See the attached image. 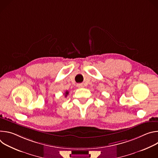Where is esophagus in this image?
Masks as SVG:
<instances>
[{
    "instance_id": "obj_1",
    "label": "esophagus",
    "mask_w": 158,
    "mask_h": 158,
    "mask_svg": "<svg viewBox=\"0 0 158 158\" xmlns=\"http://www.w3.org/2000/svg\"><path fill=\"white\" fill-rule=\"evenodd\" d=\"M77 86H78L79 87H83V85H82V84H78Z\"/></svg>"
}]
</instances>
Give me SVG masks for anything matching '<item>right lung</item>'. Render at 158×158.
Segmentation results:
<instances>
[{"label": "right lung", "instance_id": "right-lung-1", "mask_svg": "<svg viewBox=\"0 0 158 158\" xmlns=\"http://www.w3.org/2000/svg\"><path fill=\"white\" fill-rule=\"evenodd\" d=\"M69 94V91H66L65 93H64V95H65V97H67V96Z\"/></svg>", "mask_w": 158, "mask_h": 158}]
</instances>
